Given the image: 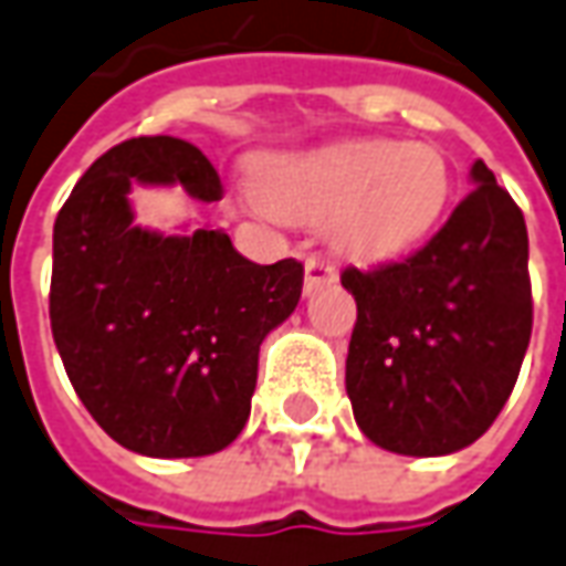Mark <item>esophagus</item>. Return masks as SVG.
Instances as JSON below:
<instances>
[{"label": "esophagus", "instance_id": "1", "mask_svg": "<svg viewBox=\"0 0 566 566\" xmlns=\"http://www.w3.org/2000/svg\"><path fill=\"white\" fill-rule=\"evenodd\" d=\"M336 280H339V274H336V268L329 261L317 255H311L305 261V295H314V292L324 290V286H333Z\"/></svg>", "mask_w": 566, "mask_h": 566}]
</instances>
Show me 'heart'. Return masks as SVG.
I'll list each match as a JSON object with an SVG mask.
<instances>
[{
  "mask_svg": "<svg viewBox=\"0 0 566 566\" xmlns=\"http://www.w3.org/2000/svg\"><path fill=\"white\" fill-rule=\"evenodd\" d=\"M451 186L449 161L436 146L345 139L271 158L252 202L283 221L327 227L339 255L382 264L430 239Z\"/></svg>",
  "mask_w": 566,
  "mask_h": 566,
  "instance_id": "obj_1",
  "label": "heart"
}]
</instances>
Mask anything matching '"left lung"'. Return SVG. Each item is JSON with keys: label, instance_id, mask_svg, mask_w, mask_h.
Masks as SVG:
<instances>
[{"label": "left lung", "instance_id": "1", "mask_svg": "<svg viewBox=\"0 0 566 566\" xmlns=\"http://www.w3.org/2000/svg\"><path fill=\"white\" fill-rule=\"evenodd\" d=\"M473 189L415 255L345 268L358 321L345 392L361 433L386 451L468 449L511 396L533 333L530 239L517 202L473 161Z\"/></svg>", "mask_w": 566, "mask_h": 566}]
</instances>
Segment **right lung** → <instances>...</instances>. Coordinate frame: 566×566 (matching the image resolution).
Segmentation results:
<instances>
[{
    "mask_svg": "<svg viewBox=\"0 0 566 566\" xmlns=\"http://www.w3.org/2000/svg\"><path fill=\"white\" fill-rule=\"evenodd\" d=\"M133 184L221 199V177L177 136L127 139L96 158L52 230L49 317L67 380L117 446L202 458L245 427L258 348L290 317L305 268L255 264L223 230L165 237L133 223Z\"/></svg>",
    "mask_w": 566,
    "mask_h": 566,
    "instance_id": "obj_1",
    "label": "right lung"
}]
</instances>
